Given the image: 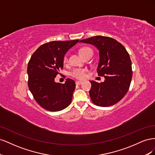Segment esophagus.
Instances as JSON below:
<instances>
[{
    "mask_svg": "<svg viewBox=\"0 0 155 155\" xmlns=\"http://www.w3.org/2000/svg\"><path fill=\"white\" fill-rule=\"evenodd\" d=\"M82 83H83L82 81H78L76 82V84L77 85H81Z\"/></svg>",
    "mask_w": 155,
    "mask_h": 155,
    "instance_id": "1",
    "label": "esophagus"
}]
</instances>
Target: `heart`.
<instances>
[{
    "label": "heart",
    "mask_w": 155,
    "mask_h": 155,
    "mask_svg": "<svg viewBox=\"0 0 155 155\" xmlns=\"http://www.w3.org/2000/svg\"><path fill=\"white\" fill-rule=\"evenodd\" d=\"M92 51V49L89 47H83L79 50V54H80L81 57H83L84 55L87 54L88 51ZM63 63L64 64H67L68 63V58L67 55H65L63 58ZM85 72L86 70L85 69L81 68H75L72 71L70 72V76L72 77L78 79H83L85 77Z\"/></svg>",
    "instance_id": "1"
}]
</instances>
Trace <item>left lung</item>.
Masks as SVG:
<instances>
[{
    "instance_id": "8db88e82",
    "label": "left lung",
    "mask_w": 155,
    "mask_h": 155,
    "mask_svg": "<svg viewBox=\"0 0 155 155\" xmlns=\"http://www.w3.org/2000/svg\"><path fill=\"white\" fill-rule=\"evenodd\" d=\"M79 42L91 44L99 50L100 61L97 68L104 82L91 81L89 93L93 104L109 107L120 101L127 92L132 79L131 60L127 51L118 41L111 37L97 35Z\"/></svg>"
}]
</instances>
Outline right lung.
I'll return each mask as SVG.
<instances>
[{
    "instance_id": "1",
    "label": "right lung",
    "mask_w": 155,
    "mask_h": 155,
    "mask_svg": "<svg viewBox=\"0 0 155 155\" xmlns=\"http://www.w3.org/2000/svg\"><path fill=\"white\" fill-rule=\"evenodd\" d=\"M78 41H51L42 45L31 55L27 68L28 85L37 104L46 110L59 111L71 103L75 81L68 78L62 84L54 79L63 68L65 54Z\"/></svg>"
}]
</instances>
